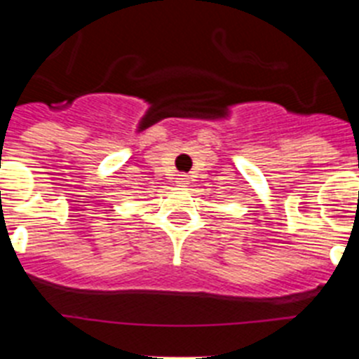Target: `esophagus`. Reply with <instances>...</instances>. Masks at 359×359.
Segmentation results:
<instances>
[{"instance_id": "1", "label": "esophagus", "mask_w": 359, "mask_h": 359, "mask_svg": "<svg viewBox=\"0 0 359 359\" xmlns=\"http://www.w3.org/2000/svg\"><path fill=\"white\" fill-rule=\"evenodd\" d=\"M189 180L190 177L187 176V174H177V183H180V185H189Z\"/></svg>"}]
</instances>
